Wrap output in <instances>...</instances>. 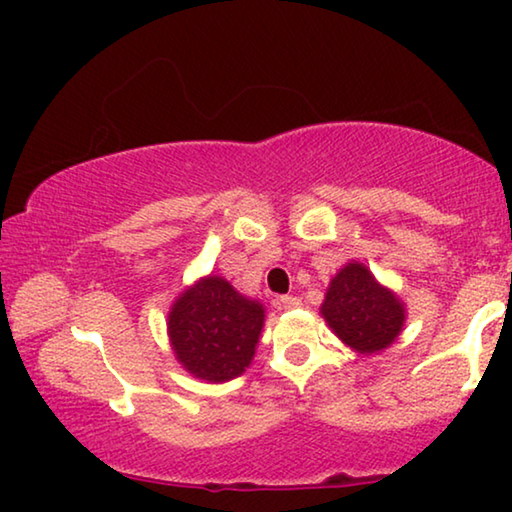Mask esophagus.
I'll use <instances>...</instances> for the list:
<instances>
[{
    "label": "esophagus",
    "instance_id": "1",
    "mask_svg": "<svg viewBox=\"0 0 512 512\" xmlns=\"http://www.w3.org/2000/svg\"><path fill=\"white\" fill-rule=\"evenodd\" d=\"M277 307H280V309H298L300 300L293 298V296H282L280 300H277Z\"/></svg>",
    "mask_w": 512,
    "mask_h": 512
}]
</instances>
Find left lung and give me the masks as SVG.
Returning a JSON list of instances; mask_svg holds the SVG:
<instances>
[{
    "label": "left lung",
    "instance_id": "1",
    "mask_svg": "<svg viewBox=\"0 0 512 512\" xmlns=\"http://www.w3.org/2000/svg\"><path fill=\"white\" fill-rule=\"evenodd\" d=\"M336 336L361 354L391 345L404 325V307L366 266L348 264L329 284L323 307Z\"/></svg>",
    "mask_w": 512,
    "mask_h": 512
}]
</instances>
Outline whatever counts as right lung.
<instances>
[{"mask_svg":"<svg viewBox=\"0 0 512 512\" xmlns=\"http://www.w3.org/2000/svg\"><path fill=\"white\" fill-rule=\"evenodd\" d=\"M264 325V309L221 277L201 280L176 300L169 336L178 361L205 381L235 379L248 368Z\"/></svg>","mask_w":512,"mask_h":512,"instance_id":"add662e5","label":"right lung"}]
</instances>
